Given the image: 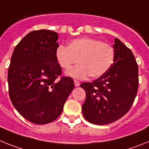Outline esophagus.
<instances>
[{
  "instance_id": "1",
  "label": "esophagus",
  "mask_w": 149,
  "mask_h": 149,
  "mask_svg": "<svg viewBox=\"0 0 149 149\" xmlns=\"http://www.w3.org/2000/svg\"><path fill=\"white\" fill-rule=\"evenodd\" d=\"M74 84L76 87H79L80 85V82L79 81H77V80H74Z\"/></svg>"
}]
</instances>
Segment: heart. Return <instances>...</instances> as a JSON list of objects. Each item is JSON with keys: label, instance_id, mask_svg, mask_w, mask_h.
<instances>
[{"label": "heart", "instance_id": "obj_1", "mask_svg": "<svg viewBox=\"0 0 149 149\" xmlns=\"http://www.w3.org/2000/svg\"><path fill=\"white\" fill-rule=\"evenodd\" d=\"M56 58L60 67L65 70L79 62L78 66L68 70L67 76L76 79H85L89 75L92 78H99L113 65L115 50L108 43L95 38H81L70 41L68 47H58Z\"/></svg>", "mask_w": 149, "mask_h": 149}]
</instances>
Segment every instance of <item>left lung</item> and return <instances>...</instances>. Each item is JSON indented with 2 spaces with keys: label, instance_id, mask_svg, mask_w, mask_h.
Listing matches in <instances>:
<instances>
[{
  "label": "left lung",
  "instance_id": "obj_1",
  "mask_svg": "<svg viewBox=\"0 0 149 149\" xmlns=\"http://www.w3.org/2000/svg\"><path fill=\"white\" fill-rule=\"evenodd\" d=\"M115 61L105 74L80 85L85 91L82 104L84 119L107 125L123 117L131 108L138 90V66L131 49L115 38Z\"/></svg>",
  "mask_w": 149,
  "mask_h": 149
}]
</instances>
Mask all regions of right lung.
Returning a JSON list of instances; mask_svg holds the SVG:
<instances>
[{"mask_svg":"<svg viewBox=\"0 0 149 149\" xmlns=\"http://www.w3.org/2000/svg\"><path fill=\"white\" fill-rule=\"evenodd\" d=\"M58 33L40 29L28 33L13 51L8 70L9 97L28 121L45 125L61 115L74 88L72 78L62 76L56 58Z\"/></svg>","mask_w":149,"mask_h":149,"instance_id":"add662e5","label":"right lung"}]
</instances>
